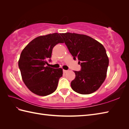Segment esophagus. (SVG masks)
<instances>
[{
  "instance_id": "1",
  "label": "esophagus",
  "mask_w": 129,
  "mask_h": 129,
  "mask_svg": "<svg viewBox=\"0 0 129 129\" xmlns=\"http://www.w3.org/2000/svg\"><path fill=\"white\" fill-rule=\"evenodd\" d=\"M68 72V70H63V73H67Z\"/></svg>"
}]
</instances>
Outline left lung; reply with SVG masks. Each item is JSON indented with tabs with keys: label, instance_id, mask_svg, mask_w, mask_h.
<instances>
[{
	"label": "left lung",
	"instance_id": "left-lung-1",
	"mask_svg": "<svg viewBox=\"0 0 129 129\" xmlns=\"http://www.w3.org/2000/svg\"><path fill=\"white\" fill-rule=\"evenodd\" d=\"M74 60L78 59L81 71H74L71 82L74 91L90 94L99 88L106 77L109 58L104 46L91 37L76 33L60 34Z\"/></svg>",
	"mask_w": 129,
	"mask_h": 129
}]
</instances>
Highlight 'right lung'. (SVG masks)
Returning a JSON list of instances; mask_svg holds the SVG:
<instances>
[{
	"instance_id": "right-lung-1",
	"label": "right lung",
	"mask_w": 129,
	"mask_h": 129,
	"mask_svg": "<svg viewBox=\"0 0 129 129\" xmlns=\"http://www.w3.org/2000/svg\"><path fill=\"white\" fill-rule=\"evenodd\" d=\"M63 43L57 33L42 35L31 41L21 51L18 61L21 78L34 94L46 96L56 90L62 69L46 67V64L51 58L53 48Z\"/></svg>"
}]
</instances>
